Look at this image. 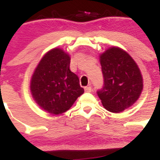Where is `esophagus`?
<instances>
[{"label": "esophagus", "instance_id": "esophagus-1", "mask_svg": "<svg viewBox=\"0 0 160 160\" xmlns=\"http://www.w3.org/2000/svg\"><path fill=\"white\" fill-rule=\"evenodd\" d=\"M84 91H85L86 92H91L92 87L91 86H87V87H84Z\"/></svg>", "mask_w": 160, "mask_h": 160}]
</instances>
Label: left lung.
Segmentation results:
<instances>
[{"label":"left lung","instance_id":"1","mask_svg":"<svg viewBox=\"0 0 160 160\" xmlns=\"http://www.w3.org/2000/svg\"><path fill=\"white\" fill-rule=\"evenodd\" d=\"M103 87L97 92L105 109L120 113L132 105L142 90V77L130 55L118 47H112L100 56Z\"/></svg>","mask_w":160,"mask_h":160}]
</instances>
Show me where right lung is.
Returning a JSON list of instances; mask_svg holds the SVG:
<instances>
[{"mask_svg":"<svg viewBox=\"0 0 160 160\" xmlns=\"http://www.w3.org/2000/svg\"><path fill=\"white\" fill-rule=\"evenodd\" d=\"M30 90L38 105L48 113L60 114L84 93L78 76L70 70V57L55 48L41 59L32 76Z\"/></svg>","mask_w":160,"mask_h":160,"instance_id":"1","label":"right lung"}]
</instances>
